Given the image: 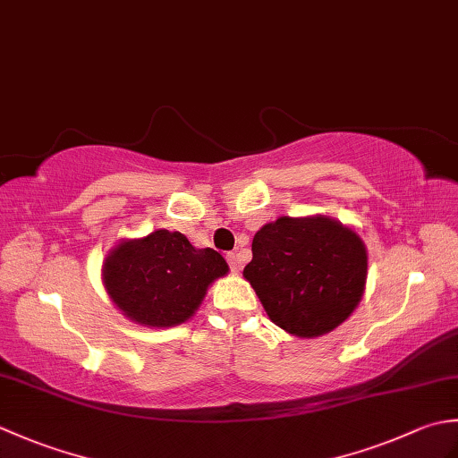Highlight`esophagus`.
Masks as SVG:
<instances>
[{"label": "esophagus", "instance_id": "34e87169", "mask_svg": "<svg viewBox=\"0 0 458 458\" xmlns=\"http://www.w3.org/2000/svg\"><path fill=\"white\" fill-rule=\"evenodd\" d=\"M226 259H228V264H230V269L234 271V274H236V271L240 269V258H238L236 251H228V254H226Z\"/></svg>", "mask_w": 458, "mask_h": 458}]
</instances>
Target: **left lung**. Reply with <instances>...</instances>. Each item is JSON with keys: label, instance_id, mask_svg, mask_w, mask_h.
<instances>
[{"label": "left lung", "instance_id": "1", "mask_svg": "<svg viewBox=\"0 0 458 458\" xmlns=\"http://www.w3.org/2000/svg\"><path fill=\"white\" fill-rule=\"evenodd\" d=\"M244 277L271 323L299 338L343 325L362 301L368 251L358 232L335 218L279 216L251 242Z\"/></svg>", "mask_w": 458, "mask_h": 458}]
</instances>
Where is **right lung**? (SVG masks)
Here are the masks:
<instances>
[{
    "label": "right lung",
    "mask_w": 458,
    "mask_h": 458,
    "mask_svg": "<svg viewBox=\"0 0 458 458\" xmlns=\"http://www.w3.org/2000/svg\"><path fill=\"white\" fill-rule=\"evenodd\" d=\"M228 271L218 251L199 250L181 232L159 228L120 240L104 258L102 284L131 323L169 328L187 323L208 287Z\"/></svg>",
    "instance_id": "obj_1"
}]
</instances>
